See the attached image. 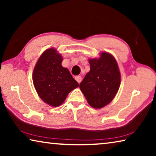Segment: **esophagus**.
I'll use <instances>...</instances> for the list:
<instances>
[{
    "mask_svg": "<svg viewBox=\"0 0 156 156\" xmlns=\"http://www.w3.org/2000/svg\"><path fill=\"white\" fill-rule=\"evenodd\" d=\"M75 79H76V80L78 82V83H80V82L82 81V77L80 76H76V77H75Z\"/></svg>",
    "mask_w": 156,
    "mask_h": 156,
    "instance_id": "1",
    "label": "esophagus"
}]
</instances>
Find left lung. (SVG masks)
I'll use <instances>...</instances> for the list:
<instances>
[{"label":"left lung","mask_w":156,"mask_h":156,"mask_svg":"<svg viewBox=\"0 0 156 156\" xmlns=\"http://www.w3.org/2000/svg\"><path fill=\"white\" fill-rule=\"evenodd\" d=\"M98 58L89 59L90 71L80 84L88 103L100 109L110 103L119 89L121 76L115 58L101 52Z\"/></svg>","instance_id":"left-lung-1"}]
</instances>
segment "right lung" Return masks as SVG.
<instances>
[{
    "instance_id": "add662e5",
    "label": "right lung",
    "mask_w": 156,
    "mask_h": 156,
    "mask_svg": "<svg viewBox=\"0 0 156 156\" xmlns=\"http://www.w3.org/2000/svg\"><path fill=\"white\" fill-rule=\"evenodd\" d=\"M62 62L61 54L50 48L42 54L34 69V87L39 97L51 107L62 105L69 93L79 86Z\"/></svg>"
}]
</instances>
